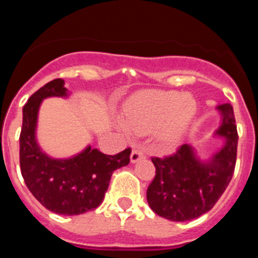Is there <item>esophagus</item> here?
<instances>
[{
	"instance_id": "obj_1",
	"label": "esophagus",
	"mask_w": 258,
	"mask_h": 258,
	"mask_svg": "<svg viewBox=\"0 0 258 258\" xmlns=\"http://www.w3.org/2000/svg\"><path fill=\"white\" fill-rule=\"evenodd\" d=\"M143 157H145V154H143L142 150L134 149L131 154V161L134 164L137 163V161H140L141 159H143Z\"/></svg>"
}]
</instances>
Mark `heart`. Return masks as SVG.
Segmentation results:
<instances>
[{
    "label": "heart",
    "instance_id": "heart-1",
    "mask_svg": "<svg viewBox=\"0 0 258 258\" xmlns=\"http://www.w3.org/2000/svg\"><path fill=\"white\" fill-rule=\"evenodd\" d=\"M197 113V102L178 92L150 90L136 94L125 107V120L118 127L126 136L150 133L161 145H174L183 136Z\"/></svg>",
    "mask_w": 258,
    "mask_h": 258
}]
</instances>
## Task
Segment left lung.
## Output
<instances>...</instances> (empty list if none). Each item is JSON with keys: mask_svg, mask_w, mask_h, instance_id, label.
I'll use <instances>...</instances> for the list:
<instances>
[{"mask_svg": "<svg viewBox=\"0 0 258 258\" xmlns=\"http://www.w3.org/2000/svg\"><path fill=\"white\" fill-rule=\"evenodd\" d=\"M221 124L214 137L225 143L208 160H202L191 145H182L174 155L152 157L156 168L147 188V202L160 217L183 222L200 217L213 208L234 174L238 147L234 109L218 104Z\"/></svg>", "mask_w": 258, "mask_h": 258, "instance_id": "1", "label": "left lung"}]
</instances>
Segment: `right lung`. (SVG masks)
Instances as JSON below:
<instances>
[{
    "mask_svg": "<svg viewBox=\"0 0 258 258\" xmlns=\"http://www.w3.org/2000/svg\"><path fill=\"white\" fill-rule=\"evenodd\" d=\"M64 80L47 83L23 107L20 132V170L32 195L46 209L64 216H76L101 206L116 169L129 164L131 149L104 155L92 146L68 159H54L45 154L36 140L38 109L44 99L68 97Z\"/></svg>",
    "mask_w": 258,
    "mask_h": 258,
    "instance_id": "obj_1",
    "label": "right lung"
}]
</instances>
